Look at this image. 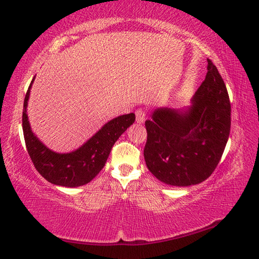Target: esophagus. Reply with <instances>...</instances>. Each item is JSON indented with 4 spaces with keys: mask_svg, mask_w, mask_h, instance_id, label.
<instances>
[{
    "mask_svg": "<svg viewBox=\"0 0 259 259\" xmlns=\"http://www.w3.org/2000/svg\"><path fill=\"white\" fill-rule=\"evenodd\" d=\"M135 115H136V121L137 123H144L145 122V117H146V111L144 109H137L135 111Z\"/></svg>",
    "mask_w": 259,
    "mask_h": 259,
    "instance_id": "1",
    "label": "esophagus"
}]
</instances>
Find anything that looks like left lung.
<instances>
[{
	"mask_svg": "<svg viewBox=\"0 0 259 259\" xmlns=\"http://www.w3.org/2000/svg\"><path fill=\"white\" fill-rule=\"evenodd\" d=\"M187 112L157 109L145 122L144 148L149 171L167 185L187 187L215 170L231 130V102L218 68L207 59V73Z\"/></svg>",
	"mask_w": 259,
	"mask_h": 259,
	"instance_id": "8db88e82",
	"label": "left lung"
}]
</instances>
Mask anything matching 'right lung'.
<instances>
[{
    "label": "right lung",
    "instance_id": "1",
    "mask_svg": "<svg viewBox=\"0 0 259 259\" xmlns=\"http://www.w3.org/2000/svg\"><path fill=\"white\" fill-rule=\"evenodd\" d=\"M31 80L24 100L23 133L28 155L37 171L50 184L62 187H80L90 182L104 167L113 145L134 123L135 114L121 115L106 123L83 146L70 154H57L37 140L31 133L26 106Z\"/></svg>",
    "mask_w": 259,
    "mask_h": 259
}]
</instances>
